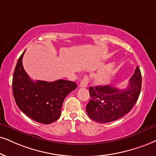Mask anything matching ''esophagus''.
Masks as SVG:
<instances>
[{
  "mask_svg": "<svg viewBox=\"0 0 156 156\" xmlns=\"http://www.w3.org/2000/svg\"><path fill=\"white\" fill-rule=\"evenodd\" d=\"M88 82H89V79H88L87 76H84L83 79L81 80L80 84V87H86L87 86Z\"/></svg>",
  "mask_w": 156,
  "mask_h": 156,
  "instance_id": "esophagus-1",
  "label": "esophagus"
}]
</instances>
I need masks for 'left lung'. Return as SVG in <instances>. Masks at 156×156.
<instances>
[{"label":"left lung","mask_w":156,"mask_h":156,"mask_svg":"<svg viewBox=\"0 0 156 156\" xmlns=\"http://www.w3.org/2000/svg\"><path fill=\"white\" fill-rule=\"evenodd\" d=\"M141 86V72L137 66L124 89H119L111 84L90 87V100L86 106L88 116L99 123L111 122L124 116L137 102Z\"/></svg>","instance_id":"1"}]
</instances>
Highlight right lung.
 I'll return each instance as SVG.
<instances>
[{
	"instance_id": "right-lung-1",
	"label": "right lung",
	"mask_w": 156,
	"mask_h": 156,
	"mask_svg": "<svg viewBox=\"0 0 156 156\" xmlns=\"http://www.w3.org/2000/svg\"><path fill=\"white\" fill-rule=\"evenodd\" d=\"M24 53L19 57L13 76L12 89L19 108L37 122L49 124L59 119L65 98L76 88L74 82L58 80L33 82L22 65Z\"/></svg>"
}]
</instances>
